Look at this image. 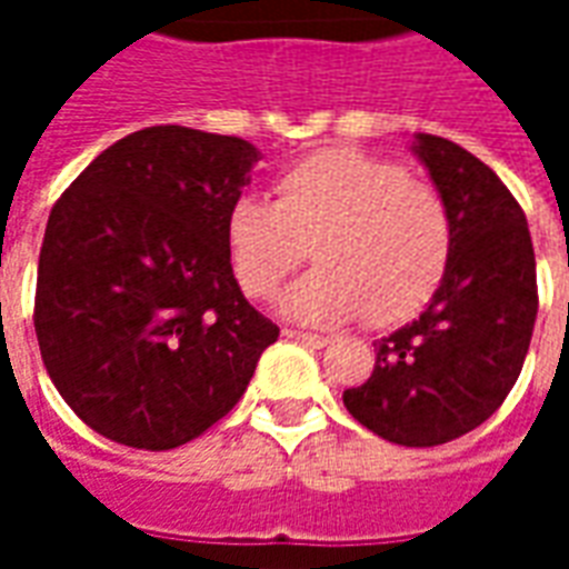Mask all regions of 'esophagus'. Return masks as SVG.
<instances>
[{"instance_id":"obj_1","label":"esophagus","mask_w":569,"mask_h":569,"mask_svg":"<svg viewBox=\"0 0 569 569\" xmlns=\"http://www.w3.org/2000/svg\"><path fill=\"white\" fill-rule=\"evenodd\" d=\"M286 338H292V341H301V345L308 347H326L329 345V338L326 335H313V332H301V329H283Z\"/></svg>"}]
</instances>
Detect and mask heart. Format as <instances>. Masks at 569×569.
<instances>
[{
    "label": "heart",
    "instance_id": "obj_1",
    "mask_svg": "<svg viewBox=\"0 0 569 569\" xmlns=\"http://www.w3.org/2000/svg\"><path fill=\"white\" fill-rule=\"evenodd\" d=\"M320 268L283 298L292 320L371 326L415 317L445 280L453 249L448 200L393 158L322 149L273 179V203L240 198L224 249L249 298H271L308 259Z\"/></svg>",
    "mask_w": 569,
    "mask_h": 569
}]
</instances>
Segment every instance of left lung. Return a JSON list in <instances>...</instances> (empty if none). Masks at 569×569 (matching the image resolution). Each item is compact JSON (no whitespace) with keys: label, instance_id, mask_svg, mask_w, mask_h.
Listing matches in <instances>:
<instances>
[{"label":"left lung","instance_id":"left-lung-1","mask_svg":"<svg viewBox=\"0 0 569 569\" xmlns=\"http://www.w3.org/2000/svg\"><path fill=\"white\" fill-rule=\"evenodd\" d=\"M453 222L445 280L429 308L381 338L362 387L345 406L375 436L432 448L481 427L521 375L537 322V259L521 203L457 142L418 133Z\"/></svg>","mask_w":569,"mask_h":569}]
</instances>
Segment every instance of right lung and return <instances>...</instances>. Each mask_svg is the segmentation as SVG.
Here are the masks:
<instances>
[{"instance_id":"add662e5","label":"right lung","mask_w":569,"mask_h":569,"mask_svg":"<svg viewBox=\"0 0 569 569\" xmlns=\"http://www.w3.org/2000/svg\"><path fill=\"white\" fill-rule=\"evenodd\" d=\"M256 161L240 137L158 124L97 154L54 203L32 322L51 381L93 432L142 451L198 439L277 341L224 249Z\"/></svg>"}]
</instances>
